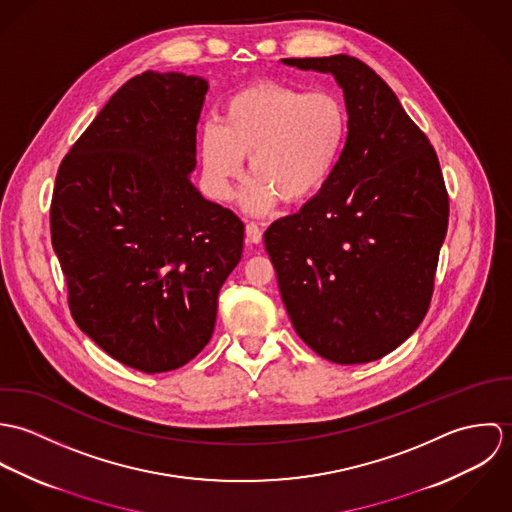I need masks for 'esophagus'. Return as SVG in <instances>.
Returning a JSON list of instances; mask_svg holds the SVG:
<instances>
[{"label": "esophagus", "instance_id": "obj_1", "mask_svg": "<svg viewBox=\"0 0 512 512\" xmlns=\"http://www.w3.org/2000/svg\"><path fill=\"white\" fill-rule=\"evenodd\" d=\"M262 236H264V232H262V228H260L256 222H248V224H246V238H248V242L260 244V242H262Z\"/></svg>", "mask_w": 512, "mask_h": 512}]
</instances>
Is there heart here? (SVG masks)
<instances>
[{"mask_svg":"<svg viewBox=\"0 0 512 512\" xmlns=\"http://www.w3.org/2000/svg\"><path fill=\"white\" fill-rule=\"evenodd\" d=\"M349 134L345 102L331 90L303 92L258 82L234 92L199 134L203 183L226 201L244 171L252 177L240 197L250 215L272 211L280 199L299 203L315 195L335 171Z\"/></svg>","mask_w":512,"mask_h":512,"instance_id":"heart-1","label":"heart"}]
</instances>
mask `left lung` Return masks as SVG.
<instances>
[{
    "label": "left lung",
    "instance_id": "left-lung-1",
    "mask_svg": "<svg viewBox=\"0 0 512 512\" xmlns=\"http://www.w3.org/2000/svg\"><path fill=\"white\" fill-rule=\"evenodd\" d=\"M282 63L333 74L349 134L319 193L266 230V252L301 341L331 363L363 365L402 345L430 307L449 217L438 155L363 61Z\"/></svg>",
    "mask_w": 512,
    "mask_h": 512
}]
</instances>
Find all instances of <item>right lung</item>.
<instances>
[{
	"mask_svg": "<svg viewBox=\"0 0 512 512\" xmlns=\"http://www.w3.org/2000/svg\"><path fill=\"white\" fill-rule=\"evenodd\" d=\"M209 82L183 73L128 80L63 159L51 238L76 325L146 374L195 359L244 224L191 183Z\"/></svg>",
	"mask_w": 512,
	"mask_h": 512,
	"instance_id": "right-lung-1",
	"label": "right lung"
}]
</instances>
